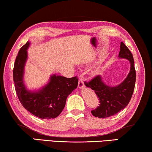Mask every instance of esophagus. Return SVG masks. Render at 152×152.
Instances as JSON below:
<instances>
[{
    "instance_id": "obj_1",
    "label": "esophagus",
    "mask_w": 152,
    "mask_h": 152,
    "mask_svg": "<svg viewBox=\"0 0 152 152\" xmlns=\"http://www.w3.org/2000/svg\"><path fill=\"white\" fill-rule=\"evenodd\" d=\"M84 86H85V85H84L83 80H82V79H80V80H79V81H78V87L79 88V89H82V88L84 87Z\"/></svg>"
}]
</instances>
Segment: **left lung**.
<instances>
[{"label": "left lung", "mask_w": 152, "mask_h": 152, "mask_svg": "<svg viewBox=\"0 0 152 152\" xmlns=\"http://www.w3.org/2000/svg\"><path fill=\"white\" fill-rule=\"evenodd\" d=\"M118 56L128 59L130 63V72L121 83L110 87L103 82L100 75L95 76L89 82H85V85L95 91L98 96L100 104L96 109L91 110L92 115L98 118L111 117L123 110L130 102L134 92L136 82L134 58L130 50L123 42H121Z\"/></svg>", "instance_id": "8db88e82"}]
</instances>
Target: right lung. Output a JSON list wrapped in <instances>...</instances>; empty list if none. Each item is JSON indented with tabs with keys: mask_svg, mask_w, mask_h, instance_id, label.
Masks as SVG:
<instances>
[{
	"mask_svg": "<svg viewBox=\"0 0 152 152\" xmlns=\"http://www.w3.org/2000/svg\"><path fill=\"white\" fill-rule=\"evenodd\" d=\"M30 42H27L20 48L13 67V81L18 98L23 107L33 115L41 119H54L64 108L67 96L78 86L77 77L65 78L53 74L48 83L42 89L31 91L24 83V65Z\"/></svg>",
	"mask_w": 152,
	"mask_h": 152,
	"instance_id": "right-lung-1",
	"label": "right lung"
}]
</instances>
